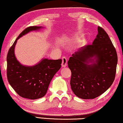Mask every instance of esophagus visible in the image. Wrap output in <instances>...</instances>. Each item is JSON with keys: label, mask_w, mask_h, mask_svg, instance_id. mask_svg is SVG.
Listing matches in <instances>:
<instances>
[{"label": "esophagus", "mask_w": 123, "mask_h": 123, "mask_svg": "<svg viewBox=\"0 0 123 123\" xmlns=\"http://www.w3.org/2000/svg\"><path fill=\"white\" fill-rule=\"evenodd\" d=\"M67 63H68V61H67V59L66 57H63L62 58V66L65 68L67 66Z\"/></svg>", "instance_id": "1"}]
</instances>
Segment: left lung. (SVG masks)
Here are the masks:
<instances>
[{"mask_svg":"<svg viewBox=\"0 0 123 123\" xmlns=\"http://www.w3.org/2000/svg\"><path fill=\"white\" fill-rule=\"evenodd\" d=\"M92 44L83 46L68 61L74 94L82 99L100 96L115 80L118 58L108 35L100 27Z\"/></svg>","mask_w":123,"mask_h":123,"instance_id":"1","label":"left lung"}]
</instances>
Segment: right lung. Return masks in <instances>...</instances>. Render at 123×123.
I'll return each mask as SVG.
<instances>
[{
    "label": "right lung",
    "instance_id": "add662e5",
    "mask_svg": "<svg viewBox=\"0 0 123 123\" xmlns=\"http://www.w3.org/2000/svg\"><path fill=\"white\" fill-rule=\"evenodd\" d=\"M43 28L32 26L25 29L16 39L7 56L8 82L24 98L35 99L44 96L52 79L61 68L62 59L43 58L33 66H27L21 64L15 57L14 49L18 39L29 32L39 31Z\"/></svg>",
    "mask_w": 123,
    "mask_h": 123
}]
</instances>
